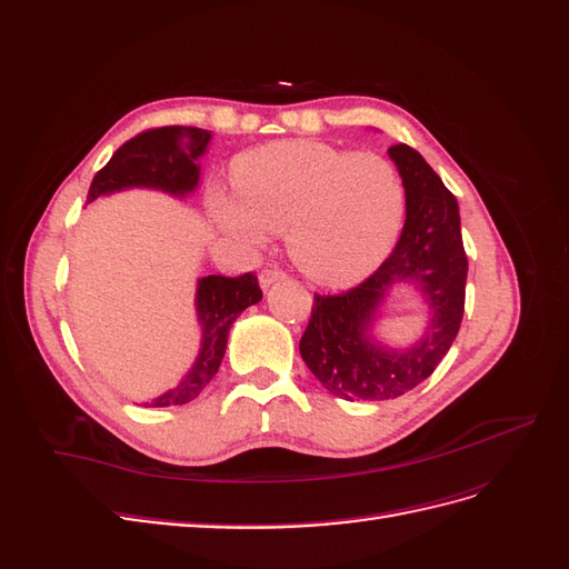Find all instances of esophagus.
<instances>
[{"label": "esophagus", "mask_w": 569, "mask_h": 569, "mask_svg": "<svg viewBox=\"0 0 569 569\" xmlns=\"http://www.w3.org/2000/svg\"><path fill=\"white\" fill-rule=\"evenodd\" d=\"M282 278H287V272L284 270H280V268H263L261 270V278H258V280H261V284L263 287H270L272 282H278V280H282Z\"/></svg>", "instance_id": "1"}]
</instances>
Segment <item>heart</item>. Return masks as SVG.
I'll return each mask as SVG.
<instances>
[{
    "instance_id": "heart-1",
    "label": "heart",
    "mask_w": 569,
    "mask_h": 569,
    "mask_svg": "<svg viewBox=\"0 0 569 569\" xmlns=\"http://www.w3.org/2000/svg\"><path fill=\"white\" fill-rule=\"evenodd\" d=\"M237 197L218 194L216 218L244 242L287 230L297 266L325 284H347L380 266L399 237L406 192L372 151L325 142H274L234 161Z\"/></svg>"
}]
</instances>
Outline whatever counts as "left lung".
Returning <instances> with one entry per match:
<instances>
[{
    "label": "left lung",
    "instance_id": "1",
    "mask_svg": "<svg viewBox=\"0 0 569 569\" xmlns=\"http://www.w3.org/2000/svg\"><path fill=\"white\" fill-rule=\"evenodd\" d=\"M406 187V226L399 244L368 278L337 295H313L311 320L299 341L301 358L320 385L347 401L396 399L435 372L449 353L465 311L468 253L458 201L420 153L389 147ZM396 281H412L430 301L428 337L396 355L367 337L376 306Z\"/></svg>",
    "mask_w": 569,
    "mask_h": 569
}]
</instances>
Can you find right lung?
Masks as SVG:
<instances>
[{"mask_svg": "<svg viewBox=\"0 0 569 569\" xmlns=\"http://www.w3.org/2000/svg\"><path fill=\"white\" fill-rule=\"evenodd\" d=\"M209 140V130L189 126L151 128L134 134L132 140L116 149L111 161L94 176L88 201L123 187H153L168 194L184 197L199 182L197 159L206 151ZM261 297L263 291L253 272H244L239 278L206 274L199 280L197 313L203 327L199 358L176 389L166 391L151 403L153 408L180 406L197 399L213 380L220 360L226 356L230 325L247 306L261 301Z\"/></svg>", "mask_w": 569, "mask_h": 569, "instance_id": "add662e5", "label": "right lung"}]
</instances>
